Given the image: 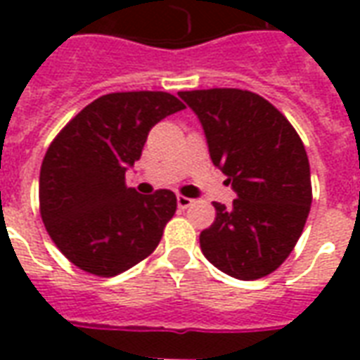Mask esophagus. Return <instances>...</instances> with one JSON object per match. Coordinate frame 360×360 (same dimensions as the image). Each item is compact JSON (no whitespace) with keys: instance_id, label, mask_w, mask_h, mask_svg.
Masks as SVG:
<instances>
[{"instance_id":"esophagus-1","label":"esophagus","mask_w":360,"mask_h":360,"mask_svg":"<svg viewBox=\"0 0 360 360\" xmlns=\"http://www.w3.org/2000/svg\"><path fill=\"white\" fill-rule=\"evenodd\" d=\"M193 202H195L193 198H188V196H183V195H177V206H179V208H183V210H185V208H188V206H193Z\"/></svg>"}]
</instances>
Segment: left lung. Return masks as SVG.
Instances as JSON below:
<instances>
[{
  "mask_svg": "<svg viewBox=\"0 0 360 360\" xmlns=\"http://www.w3.org/2000/svg\"><path fill=\"white\" fill-rule=\"evenodd\" d=\"M206 134L210 158L237 193L214 202L216 219L200 233L202 255L237 279L264 278L283 264L312 202L301 136L262 96L239 89L179 92Z\"/></svg>",
  "mask_w": 360,
  "mask_h": 360,
  "instance_id": "1",
  "label": "left lung"
}]
</instances>
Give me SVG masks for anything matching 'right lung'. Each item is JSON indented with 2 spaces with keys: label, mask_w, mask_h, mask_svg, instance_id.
Masks as SVG:
<instances>
[{
  "label": "right lung",
  "mask_w": 360,
  "mask_h": 360,
  "mask_svg": "<svg viewBox=\"0 0 360 360\" xmlns=\"http://www.w3.org/2000/svg\"><path fill=\"white\" fill-rule=\"evenodd\" d=\"M185 103L167 92L100 96L53 139L40 167V214L51 241L81 270L111 278L150 257L177 210L172 191L139 195L125 172L150 129Z\"/></svg>",
  "instance_id": "right-lung-1"
}]
</instances>
